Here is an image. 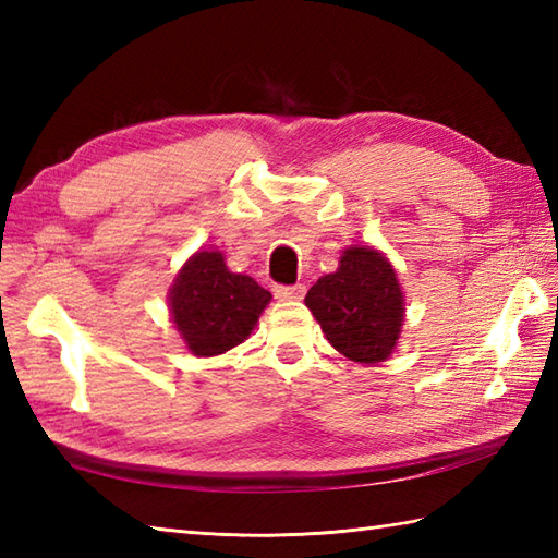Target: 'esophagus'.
<instances>
[{
    "mask_svg": "<svg viewBox=\"0 0 558 558\" xmlns=\"http://www.w3.org/2000/svg\"><path fill=\"white\" fill-rule=\"evenodd\" d=\"M304 292V286H272V294H276L278 300H302Z\"/></svg>",
    "mask_w": 558,
    "mask_h": 558,
    "instance_id": "34e87169",
    "label": "esophagus"
}]
</instances>
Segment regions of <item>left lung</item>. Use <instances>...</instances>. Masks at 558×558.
Wrapping results in <instances>:
<instances>
[{
  "mask_svg": "<svg viewBox=\"0 0 558 558\" xmlns=\"http://www.w3.org/2000/svg\"><path fill=\"white\" fill-rule=\"evenodd\" d=\"M304 304L348 360L376 364L396 350L405 300L393 266L374 246L345 248L338 270L318 278Z\"/></svg>",
  "mask_w": 558,
  "mask_h": 558,
  "instance_id": "8db88e82",
  "label": "left lung"
}]
</instances>
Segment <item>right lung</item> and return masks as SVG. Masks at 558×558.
Segmentation results:
<instances>
[{
    "mask_svg": "<svg viewBox=\"0 0 558 558\" xmlns=\"http://www.w3.org/2000/svg\"><path fill=\"white\" fill-rule=\"evenodd\" d=\"M270 302V292L225 266L220 252H196L170 288V314L196 357H216L240 345Z\"/></svg>",
    "mask_w": 558,
    "mask_h": 558,
    "instance_id": "obj_1",
    "label": "right lung"
}]
</instances>
